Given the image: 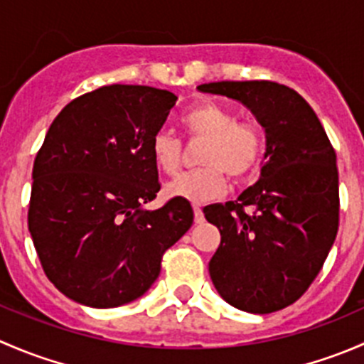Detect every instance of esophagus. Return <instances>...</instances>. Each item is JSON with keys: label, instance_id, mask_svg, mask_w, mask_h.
<instances>
[{"label": "esophagus", "instance_id": "1", "mask_svg": "<svg viewBox=\"0 0 364 364\" xmlns=\"http://www.w3.org/2000/svg\"><path fill=\"white\" fill-rule=\"evenodd\" d=\"M193 220H196V223L204 222V213L199 205H193Z\"/></svg>", "mask_w": 364, "mask_h": 364}]
</instances>
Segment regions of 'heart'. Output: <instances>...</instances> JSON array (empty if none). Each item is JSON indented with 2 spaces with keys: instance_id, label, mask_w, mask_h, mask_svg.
Segmentation results:
<instances>
[{
  "instance_id": "1",
  "label": "heart",
  "mask_w": 364,
  "mask_h": 364,
  "mask_svg": "<svg viewBox=\"0 0 364 364\" xmlns=\"http://www.w3.org/2000/svg\"><path fill=\"white\" fill-rule=\"evenodd\" d=\"M181 123L190 137L205 139L200 153L204 167L179 174L165 185L168 197L203 204L225 190L230 179L250 176L264 155L262 130L252 123H237L234 112L215 102H204L183 114ZM151 159L164 174H176L181 165V141L171 132L160 130L151 139Z\"/></svg>"
}]
</instances>
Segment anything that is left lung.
<instances>
[{
    "label": "left lung",
    "mask_w": 364,
    "mask_h": 364,
    "mask_svg": "<svg viewBox=\"0 0 364 364\" xmlns=\"http://www.w3.org/2000/svg\"><path fill=\"white\" fill-rule=\"evenodd\" d=\"M197 90L241 102L266 134L259 181L204 209L222 236L209 277L237 310H282L310 287L338 232L335 149L310 104L284 84L222 80Z\"/></svg>",
    "instance_id": "left-lung-1"
}]
</instances>
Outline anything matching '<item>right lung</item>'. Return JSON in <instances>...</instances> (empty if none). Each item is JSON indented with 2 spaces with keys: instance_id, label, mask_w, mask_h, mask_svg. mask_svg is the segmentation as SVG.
<instances>
[{
  "instance_id": "right-lung-1",
  "label": "right lung",
  "mask_w": 364,
  "mask_h": 364,
  "mask_svg": "<svg viewBox=\"0 0 364 364\" xmlns=\"http://www.w3.org/2000/svg\"><path fill=\"white\" fill-rule=\"evenodd\" d=\"M178 97L112 84L56 116L33 165L28 227L43 271L75 303L114 308L149 291L161 255L193 223L188 200L160 190L151 139Z\"/></svg>"
}]
</instances>
